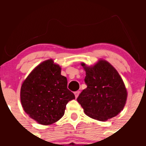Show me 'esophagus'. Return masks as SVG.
Here are the masks:
<instances>
[{"label":"esophagus","instance_id":"34e87169","mask_svg":"<svg viewBox=\"0 0 146 146\" xmlns=\"http://www.w3.org/2000/svg\"><path fill=\"white\" fill-rule=\"evenodd\" d=\"M80 91H76V92H74V94H75V96H76V98H77L78 97V95H80Z\"/></svg>","mask_w":146,"mask_h":146}]
</instances>
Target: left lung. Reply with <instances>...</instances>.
<instances>
[{"instance_id": "obj_1", "label": "left lung", "mask_w": 146, "mask_h": 146, "mask_svg": "<svg viewBox=\"0 0 146 146\" xmlns=\"http://www.w3.org/2000/svg\"><path fill=\"white\" fill-rule=\"evenodd\" d=\"M81 65L86 73L87 88L77 101L85 114L101 121L118 115L126 104L127 91L117 70L104 60H99L92 66Z\"/></svg>"}]
</instances>
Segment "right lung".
<instances>
[{
	"label": "right lung",
	"instance_id": "obj_1",
	"mask_svg": "<svg viewBox=\"0 0 146 146\" xmlns=\"http://www.w3.org/2000/svg\"><path fill=\"white\" fill-rule=\"evenodd\" d=\"M52 59L38 65L24 80L20 100L29 117L42 125H50L64 116L67 103L75 95L67 88V78Z\"/></svg>",
	"mask_w": 146,
	"mask_h": 146
}]
</instances>
